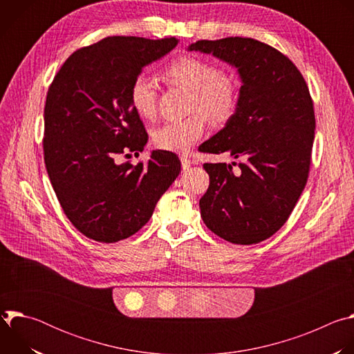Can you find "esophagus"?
<instances>
[{
  "mask_svg": "<svg viewBox=\"0 0 354 354\" xmlns=\"http://www.w3.org/2000/svg\"><path fill=\"white\" fill-rule=\"evenodd\" d=\"M180 162H182V168H183V169H189V168L192 167V164H193L192 160L187 158L186 156H182V157H180Z\"/></svg>",
  "mask_w": 354,
  "mask_h": 354,
  "instance_id": "34e87169",
  "label": "esophagus"
}]
</instances>
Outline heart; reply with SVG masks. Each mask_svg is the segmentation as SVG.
<instances>
[{
    "label": "heart",
    "instance_id": "obj_1",
    "mask_svg": "<svg viewBox=\"0 0 354 354\" xmlns=\"http://www.w3.org/2000/svg\"><path fill=\"white\" fill-rule=\"evenodd\" d=\"M165 80L192 92L190 112L185 119L168 120L153 133L154 144L174 153H185L206 129V119L213 126L231 120L238 108V84L232 75L218 66L193 56H182L169 63L164 71ZM130 105L142 119H153L157 113L158 89L156 80L147 73H138L129 89Z\"/></svg>",
    "mask_w": 354,
    "mask_h": 354
}]
</instances>
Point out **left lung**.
<instances>
[{
    "mask_svg": "<svg viewBox=\"0 0 354 354\" xmlns=\"http://www.w3.org/2000/svg\"><path fill=\"white\" fill-rule=\"evenodd\" d=\"M187 50L231 64L242 81L235 115L198 147L239 160L236 172L235 162L203 165L210 185L198 203L201 218L228 242H262L287 221L308 179L315 136L310 89L288 57L255 39L198 40Z\"/></svg>",
    "mask_w": 354,
    "mask_h": 354,
    "instance_id": "8db88e82",
    "label": "left lung"
}]
</instances>
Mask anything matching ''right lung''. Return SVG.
I'll list each match as a JSON object with an SVG mask.
<instances>
[{"label": "right lung", "instance_id": "1", "mask_svg": "<svg viewBox=\"0 0 354 354\" xmlns=\"http://www.w3.org/2000/svg\"><path fill=\"white\" fill-rule=\"evenodd\" d=\"M178 39L111 36L78 48L56 74L44 106V164L71 224L113 243L141 230L180 172L171 151L147 164L119 162L144 149L148 134L130 105L133 78L164 57Z\"/></svg>", "mask_w": 354, "mask_h": 354}]
</instances>
